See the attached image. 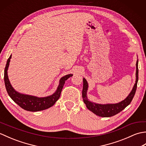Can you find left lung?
Returning a JSON list of instances; mask_svg holds the SVG:
<instances>
[{
    "instance_id": "8db88e82",
    "label": "left lung",
    "mask_w": 146,
    "mask_h": 146,
    "mask_svg": "<svg viewBox=\"0 0 146 146\" xmlns=\"http://www.w3.org/2000/svg\"><path fill=\"white\" fill-rule=\"evenodd\" d=\"M138 60L136 63V80L135 83L132 88V90L130 93L129 96L124 100L122 101L119 104H106V105H100L88 101L86 97V92L88 89V83L86 80L83 78V87L82 90V98L83 102L86 104V106L88 110L92 111L93 113L102 117H109L113 116L119 113L121 111L123 110L124 108L128 106L131 104L133 98H134L136 89H137V82L139 80L138 77Z\"/></svg>"
}]
</instances>
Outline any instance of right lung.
Listing matches in <instances>:
<instances>
[{
  "instance_id": "right-lung-1",
  "label": "right lung",
  "mask_w": 146,
  "mask_h": 146,
  "mask_svg": "<svg viewBox=\"0 0 146 146\" xmlns=\"http://www.w3.org/2000/svg\"><path fill=\"white\" fill-rule=\"evenodd\" d=\"M12 55L8 58L7 63H6L5 70H4V82L9 95L15 102L19 106L21 107L23 109L30 111H38L40 110H43L52 107L56 102L61 95L62 89L63 88L65 81L70 77L72 76L71 74L64 76L60 79V85H59L56 92L53 95L49 97L38 98L34 96L27 95L24 94H21L19 93L14 90L12 88L8 78L7 76V69L9 65Z\"/></svg>"
}]
</instances>
